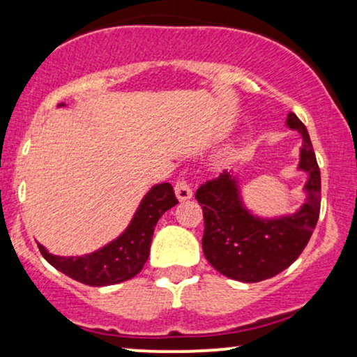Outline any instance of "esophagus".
Masks as SVG:
<instances>
[{"instance_id": "1", "label": "esophagus", "mask_w": 357, "mask_h": 357, "mask_svg": "<svg viewBox=\"0 0 357 357\" xmlns=\"http://www.w3.org/2000/svg\"><path fill=\"white\" fill-rule=\"evenodd\" d=\"M174 191H176V196H178L179 202H186V199H190L192 196V190H191V183L188 181V178H179L178 181L174 184Z\"/></svg>"}]
</instances>
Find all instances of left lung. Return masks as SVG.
Here are the masks:
<instances>
[{"label": "left lung", "instance_id": "1", "mask_svg": "<svg viewBox=\"0 0 357 357\" xmlns=\"http://www.w3.org/2000/svg\"><path fill=\"white\" fill-rule=\"evenodd\" d=\"M290 129L304 137L298 167L309 173L307 203L296 215L260 220L245 210L235 179L223 171L203 183L196 199L203 204V252L211 267L240 282H261L284 272L309 243L321 213V171L305 126L296 114L287 117Z\"/></svg>", "mask_w": 357, "mask_h": 357}]
</instances>
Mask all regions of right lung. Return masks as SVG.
<instances>
[{"mask_svg": "<svg viewBox=\"0 0 357 357\" xmlns=\"http://www.w3.org/2000/svg\"><path fill=\"white\" fill-rule=\"evenodd\" d=\"M178 204L169 183L155 184L142 199L127 230L104 248L84 257H56L38 245L48 264L85 285L104 287L130 280L141 272L149 257L151 240L159 218Z\"/></svg>", "mask_w": 357, "mask_h": 357, "instance_id": "add662e5", "label": "right lung"}]
</instances>
